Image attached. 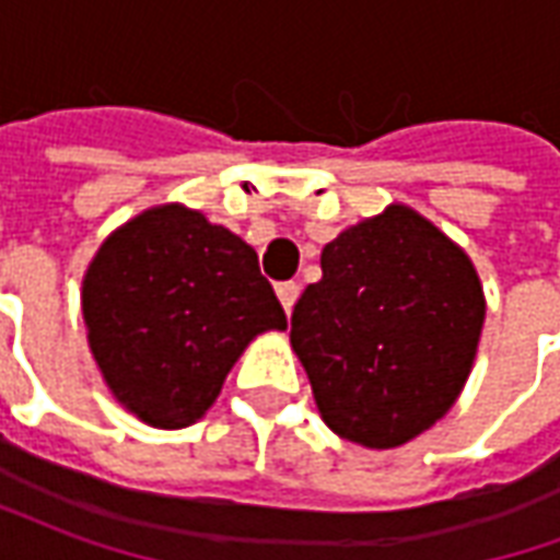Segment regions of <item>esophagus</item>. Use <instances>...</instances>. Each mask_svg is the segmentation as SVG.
Instances as JSON below:
<instances>
[{"instance_id":"1","label":"esophagus","mask_w":560,"mask_h":560,"mask_svg":"<svg viewBox=\"0 0 560 560\" xmlns=\"http://www.w3.org/2000/svg\"><path fill=\"white\" fill-rule=\"evenodd\" d=\"M276 293H279L281 305H284V312L291 315L293 303H296V296H300V284L296 281H281L279 288H276Z\"/></svg>"}]
</instances>
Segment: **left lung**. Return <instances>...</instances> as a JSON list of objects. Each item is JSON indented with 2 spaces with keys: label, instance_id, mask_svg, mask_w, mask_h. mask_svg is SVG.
Listing matches in <instances>:
<instances>
[{
  "label": "left lung",
  "instance_id": "8db88e82",
  "mask_svg": "<svg viewBox=\"0 0 560 560\" xmlns=\"http://www.w3.org/2000/svg\"><path fill=\"white\" fill-rule=\"evenodd\" d=\"M291 315V345L332 432L369 450L408 444L470 375L486 296L470 257L401 203L341 231Z\"/></svg>",
  "mask_w": 560,
  "mask_h": 560
}]
</instances>
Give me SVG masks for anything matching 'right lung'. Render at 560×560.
I'll use <instances>...</instances> for the list:
<instances>
[{
	"label": "right lung",
	"mask_w": 560,
	"mask_h": 560,
	"mask_svg": "<svg viewBox=\"0 0 560 560\" xmlns=\"http://www.w3.org/2000/svg\"><path fill=\"white\" fill-rule=\"evenodd\" d=\"M80 303L104 384L155 429L200 420L248 341L288 327L255 248L183 203L116 228Z\"/></svg>",
	"instance_id": "1"
}]
</instances>
